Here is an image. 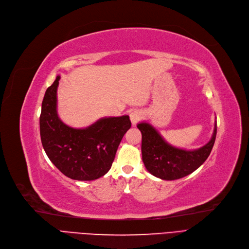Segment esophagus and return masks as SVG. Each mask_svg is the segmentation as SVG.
Returning <instances> with one entry per match:
<instances>
[{
  "instance_id": "obj_1",
  "label": "esophagus",
  "mask_w": 249,
  "mask_h": 249,
  "mask_svg": "<svg viewBox=\"0 0 249 249\" xmlns=\"http://www.w3.org/2000/svg\"><path fill=\"white\" fill-rule=\"evenodd\" d=\"M142 117H143V114H142L140 110H134L129 114V118H131L133 125H136L142 120Z\"/></svg>"
}]
</instances>
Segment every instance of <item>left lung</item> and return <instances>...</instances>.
<instances>
[{
    "instance_id": "1",
    "label": "left lung",
    "mask_w": 249,
    "mask_h": 249,
    "mask_svg": "<svg viewBox=\"0 0 249 249\" xmlns=\"http://www.w3.org/2000/svg\"><path fill=\"white\" fill-rule=\"evenodd\" d=\"M137 126L142 133V158L147 170L164 180L179 179L196 170L209 157L217 135L216 124L208 144L186 151L169 145L147 123L138 124Z\"/></svg>"
}]
</instances>
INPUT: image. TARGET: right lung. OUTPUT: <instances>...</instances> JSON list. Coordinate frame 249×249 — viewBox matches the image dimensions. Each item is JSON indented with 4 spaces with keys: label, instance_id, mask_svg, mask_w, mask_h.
I'll return each instance as SVG.
<instances>
[{
    "label": "right lung",
    "instance_id": "right-lung-1",
    "mask_svg": "<svg viewBox=\"0 0 249 249\" xmlns=\"http://www.w3.org/2000/svg\"><path fill=\"white\" fill-rule=\"evenodd\" d=\"M60 76L46 89L39 117L40 137L47 157L69 178L94 180L110 169L116 150L132 124L128 115L104 117L86 128L65 124L56 112Z\"/></svg>",
    "mask_w": 249,
    "mask_h": 249
}]
</instances>
